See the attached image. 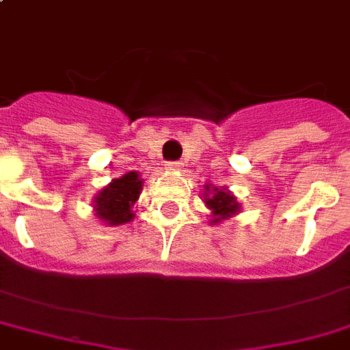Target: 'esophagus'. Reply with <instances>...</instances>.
<instances>
[{
    "label": "esophagus",
    "mask_w": 350,
    "mask_h": 350,
    "mask_svg": "<svg viewBox=\"0 0 350 350\" xmlns=\"http://www.w3.org/2000/svg\"><path fill=\"white\" fill-rule=\"evenodd\" d=\"M180 167L181 165L178 163V161H169V163H167V170H180Z\"/></svg>",
    "instance_id": "esophagus-1"
}]
</instances>
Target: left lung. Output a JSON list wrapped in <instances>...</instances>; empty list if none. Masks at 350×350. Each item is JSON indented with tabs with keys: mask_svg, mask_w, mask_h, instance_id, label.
Instances as JSON below:
<instances>
[{
	"mask_svg": "<svg viewBox=\"0 0 350 350\" xmlns=\"http://www.w3.org/2000/svg\"><path fill=\"white\" fill-rule=\"evenodd\" d=\"M204 202L211 209V215H213L211 222L213 224L224 222V220L234 217L240 211V204L226 187L218 189V187L205 185Z\"/></svg>",
	"mask_w": 350,
	"mask_h": 350,
	"instance_id": "left-lung-1",
	"label": "left lung"
}]
</instances>
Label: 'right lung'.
Masks as SVG:
<instances>
[{"label": "right lung", "mask_w": 350, "mask_h": 350, "mask_svg": "<svg viewBox=\"0 0 350 350\" xmlns=\"http://www.w3.org/2000/svg\"><path fill=\"white\" fill-rule=\"evenodd\" d=\"M143 189V180L137 172H126L117 180H111L93 200L95 215L108 226H121L132 222V207L137 202Z\"/></svg>", "instance_id": "right-lung-1"}]
</instances>
